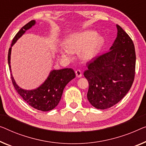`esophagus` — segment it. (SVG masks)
<instances>
[{
    "mask_svg": "<svg viewBox=\"0 0 146 146\" xmlns=\"http://www.w3.org/2000/svg\"><path fill=\"white\" fill-rule=\"evenodd\" d=\"M75 75H76V77H78V78L81 77H82L81 71L79 70V69H78V70H77V71H75Z\"/></svg>",
    "mask_w": 146,
    "mask_h": 146,
    "instance_id": "obj_1",
    "label": "esophagus"
}]
</instances>
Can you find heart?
<instances>
[{
	"label": "heart",
	"instance_id": "obj_1",
	"mask_svg": "<svg viewBox=\"0 0 146 146\" xmlns=\"http://www.w3.org/2000/svg\"><path fill=\"white\" fill-rule=\"evenodd\" d=\"M105 42L102 36L92 30H86L74 33L66 40V47L59 49L62 57L71 59L73 53H79V58L87 62L96 56Z\"/></svg>",
	"mask_w": 146,
	"mask_h": 146
}]
</instances>
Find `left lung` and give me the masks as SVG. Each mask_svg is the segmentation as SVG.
<instances>
[{
	"label": "left lung",
	"mask_w": 146,
	"mask_h": 146,
	"mask_svg": "<svg viewBox=\"0 0 146 146\" xmlns=\"http://www.w3.org/2000/svg\"><path fill=\"white\" fill-rule=\"evenodd\" d=\"M110 51L88 64L84 76L89 83L87 98L91 105L106 110L121 101L133 83L136 53L134 43L120 26Z\"/></svg>",
	"instance_id": "obj_1"
}]
</instances>
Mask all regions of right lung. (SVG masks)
<instances>
[{
    "mask_svg": "<svg viewBox=\"0 0 146 146\" xmlns=\"http://www.w3.org/2000/svg\"><path fill=\"white\" fill-rule=\"evenodd\" d=\"M35 24V20L29 21L16 35L13 38L11 47L8 50V62L12 83L17 92L31 107L42 111H48L53 110L58 105L64 88L68 82L75 77V73L71 68H65L58 70L53 69L50 72L44 82L37 88L33 90H25L17 85L13 77L11 69L10 59L12 47L27 30L31 29Z\"/></svg>",
    "mask_w": 146,
    "mask_h": 146,
    "instance_id": "1",
    "label": "right lung"
}]
</instances>
